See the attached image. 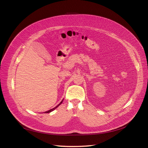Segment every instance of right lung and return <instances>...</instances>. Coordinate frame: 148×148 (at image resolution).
Masks as SVG:
<instances>
[{"mask_svg": "<svg viewBox=\"0 0 148 148\" xmlns=\"http://www.w3.org/2000/svg\"><path fill=\"white\" fill-rule=\"evenodd\" d=\"M63 100H62V102H60V103H59V104H58V106H56V107H54V108H52V109H51V110H48V111H46V112H45V113H50V112H52V111H53V110H55V109H56V108H57V107H58V106H60V104H61V103H62V102H63Z\"/></svg>", "mask_w": 148, "mask_h": 148, "instance_id": "add662e5", "label": "right lung"}]
</instances>
